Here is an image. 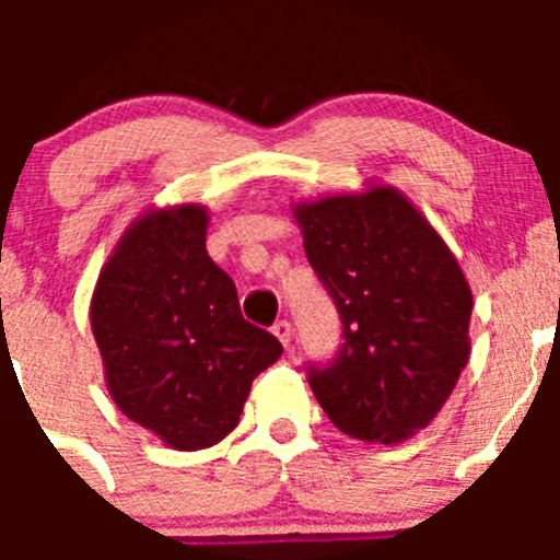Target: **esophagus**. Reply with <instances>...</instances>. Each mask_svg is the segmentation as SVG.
Returning <instances> with one entry per match:
<instances>
[{
  "label": "esophagus",
  "instance_id": "obj_1",
  "mask_svg": "<svg viewBox=\"0 0 560 560\" xmlns=\"http://www.w3.org/2000/svg\"><path fill=\"white\" fill-rule=\"evenodd\" d=\"M273 336L279 338L281 343H284V347H290V341H292V325L287 319H279L273 325Z\"/></svg>",
  "mask_w": 560,
  "mask_h": 560
}]
</instances>
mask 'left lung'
Here are the masks:
<instances>
[{
    "instance_id": "1",
    "label": "left lung",
    "mask_w": 560,
    "mask_h": 560,
    "mask_svg": "<svg viewBox=\"0 0 560 560\" xmlns=\"http://www.w3.org/2000/svg\"><path fill=\"white\" fill-rule=\"evenodd\" d=\"M303 246L341 316V349L308 365L332 425L398 444L433 422L468 363L471 290L455 254L393 186L295 206Z\"/></svg>"
}]
</instances>
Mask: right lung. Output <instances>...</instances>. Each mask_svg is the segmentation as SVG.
<instances>
[{"instance_id": "add662e5", "label": "right lung", "mask_w": 560, "mask_h": 560, "mask_svg": "<svg viewBox=\"0 0 560 560\" xmlns=\"http://www.w3.org/2000/svg\"><path fill=\"white\" fill-rule=\"evenodd\" d=\"M208 211L175 206L129 224L92 298L110 398L173 450L222 442L279 338L244 319L233 279L206 252Z\"/></svg>"}]
</instances>
